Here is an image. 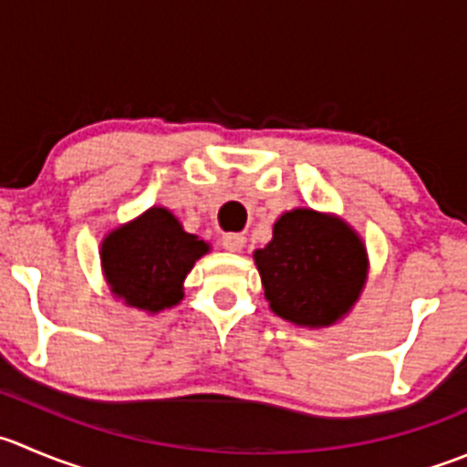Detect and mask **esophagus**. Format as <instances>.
I'll return each mask as SVG.
<instances>
[{"label":"esophagus","mask_w":467,"mask_h":467,"mask_svg":"<svg viewBox=\"0 0 467 467\" xmlns=\"http://www.w3.org/2000/svg\"><path fill=\"white\" fill-rule=\"evenodd\" d=\"M244 244H246V237L239 233H225L223 237H221V246L230 253H239L244 248Z\"/></svg>","instance_id":"34e87169"}]
</instances>
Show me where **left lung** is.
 <instances>
[{
  "instance_id": "8db88e82",
  "label": "left lung",
  "mask_w": 467,
  "mask_h": 467,
  "mask_svg": "<svg viewBox=\"0 0 467 467\" xmlns=\"http://www.w3.org/2000/svg\"><path fill=\"white\" fill-rule=\"evenodd\" d=\"M269 307L283 319L324 328L342 319L368 280V251L351 225L333 214L285 212L274 237L253 253Z\"/></svg>"
}]
</instances>
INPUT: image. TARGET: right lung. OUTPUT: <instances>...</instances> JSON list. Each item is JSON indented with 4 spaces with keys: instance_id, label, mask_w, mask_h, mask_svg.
Masks as SVG:
<instances>
[{
    "instance_id": "1",
    "label": "right lung",
    "mask_w": 467,
    "mask_h": 467,
    "mask_svg": "<svg viewBox=\"0 0 467 467\" xmlns=\"http://www.w3.org/2000/svg\"><path fill=\"white\" fill-rule=\"evenodd\" d=\"M207 251L166 207H150L104 237L99 260L113 296L155 315L182 301L184 278Z\"/></svg>"
}]
</instances>
